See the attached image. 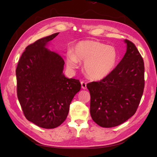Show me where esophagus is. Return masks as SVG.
<instances>
[{
    "label": "esophagus",
    "mask_w": 157,
    "mask_h": 157,
    "mask_svg": "<svg viewBox=\"0 0 157 157\" xmlns=\"http://www.w3.org/2000/svg\"><path fill=\"white\" fill-rule=\"evenodd\" d=\"M81 86L84 90L86 89V82H85L84 81H81Z\"/></svg>",
    "instance_id": "34e87169"
}]
</instances>
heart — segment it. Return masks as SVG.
I'll list each match as a JSON object with an SVG mask.
<instances>
[{
    "instance_id": "obj_1",
    "label": "heart",
    "mask_w": 157,
    "mask_h": 157,
    "mask_svg": "<svg viewBox=\"0 0 157 157\" xmlns=\"http://www.w3.org/2000/svg\"><path fill=\"white\" fill-rule=\"evenodd\" d=\"M118 58L114 46L98 41L85 40L76 44L73 52H67L66 62L69 69H73L78 67L79 60L84 61V71L88 77L94 80H101L115 68Z\"/></svg>"
}]
</instances>
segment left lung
Wrapping results in <instances>:
<instances>
[{
  "label": "left lung",
  "instance_id": "1",
  "mask_svg": "<svg viewBox=\"0 0 157 157\" xmlns=\"http://www.w3.org/2000/svg\"><path fill=\"white\" fill-rule=\"evenodd\" d=\"M125 55L107 77L87 84L90 94V115L103 128L122 124L136 113L145 86L144 62L132 42Z\"/></svg>",
  "mask_w": 157,
  "mask_h": 157
}]
</instances>
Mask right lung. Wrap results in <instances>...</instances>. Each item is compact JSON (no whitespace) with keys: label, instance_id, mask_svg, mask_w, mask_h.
Returning a JSON list of instances; mask_svg holds the SVG:
<instances>
[{"label":"right lung","instance_id":"obj_1","mask_svg":"<svg viewBox=\"0 0 157 157\" xmlns=\"http://www.w3.org/2000/svg\"><path fill=\"white\" fill-rule=\"evenodd\" d=\"M58 34L27 46L16 70L17 95L23 114L28 121L46 129L65 121L71 102L81 88L78 80L65 77L61 56L46 48Z\"/></svg>","mask_w":157,"mask_h":157}]
</instances>
